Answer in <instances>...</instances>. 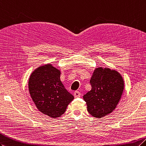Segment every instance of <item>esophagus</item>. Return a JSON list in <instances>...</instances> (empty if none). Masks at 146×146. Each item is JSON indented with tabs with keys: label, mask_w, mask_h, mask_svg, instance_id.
I'll use <instances>...</instances> for the list:
<instances>
[{
	"label": "esophagus",
	"mask_w": 146,
	"mask_h": 146,
	"mask_svg": "<svg viewBox=\"0 0 146 146\" xmlns=\"http://www.w3.org/2000/svg\"><path fill=\"white\" fill-rule=\"evenodd\" d=\"M80 96H81V94H80V93L79 92V91H74V98H79V97H80Z\"/></svg>",
	"instance_id": "34e87169"
}]
</instances>
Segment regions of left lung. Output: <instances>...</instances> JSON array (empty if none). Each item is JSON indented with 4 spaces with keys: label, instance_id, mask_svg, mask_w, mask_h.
<instances>
[{
    "label": "left lung",
    "instance_id": "8db88e82",
    "mask_svg": "<svg viewBox=\"0 0 146 146\" xmlns=\"http://www.w3.org/2000/svg\"><path fill=\"white\" fill-rule=\"evenodd\" d=\"M91 90L83 96L88 113L94 117H103L113 112L124 90V80L117 71L96 68L90 80Z\"/></svg>",
    "mask_w": 146,
    "mask_h": 146
}]
</instances>
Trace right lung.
<instances>
[{
  "label": "right lung",
  "mask_w": 146,
  "mask_h": 146,
  "mask_svg": "<svg viewBox=\"0 0 146 146\" xmlns=\"http://www.w3.org/2000/svg\"><path fill=\"white\" fill-rule=\"evenodd\" d=\"M60 74L59 70L46 64L33 71L29 81V92L37 109L53 118L62 116L74 99L61 81Z\"/></svg>",
  "instance_id": "1"
}]
</instances>
